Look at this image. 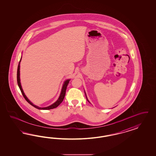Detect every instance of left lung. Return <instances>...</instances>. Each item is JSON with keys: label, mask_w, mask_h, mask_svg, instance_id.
I'll use <instances>...</instances> for the list:
<instances>
[{"label": "left lung", "mask_w": 156, "mask_h": 156, "mask_svg": "<svg viewBox=\"0 0 156 156\" xmlns=\"http://www.w3.org/2000/svg\"><path fill=\"white\" fill-rule=\"evenodd\" d=\"M85 95H86V99H87V101H88V102H89V100H88V99H87V96H86V93H85Z\"/></svg>", "instance_id": "1"}]
</instances>
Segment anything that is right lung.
I'll return each mask as SVG.
<instances>
[{
	"label": "right lung",
	"mask_w": 156,
	"mask_h": 156,
	"mask_svg": "<svg viewBox=\"0 0 156 156\" xmlns=\"http://www.w3.org/2000/svg\"><path fill=\"white\" fill-rule=\"evenodd\" d=\"M21 59H22V57L20 58V60L19 62V65L18 66V70H17V82H18V85L19 86V89L22 92V94L23 95V96L24 97V98H25V99L28 102V104H30L31 105H32L33 106H34V108H37V109H39V110H50V109H54L55 108L58 107L60 104H61L62 102L63 101V100L65 98V94H66V90L67 89V86L69 83V81L70 80V79H68L67 80H65L62 86V87L61 92V94L60 95L58 98V99H57V101L55 102L54 104H52V105L47 106V107H44V108H41V107H39L38 106H36L35 105L33 104L29 99H28V98L26 97V95L24 94V93L23 90L22 89V86H21V83H20V61H21Z\"/></svg>",
	"instance_id": "add662e5"
}]
</instances>
